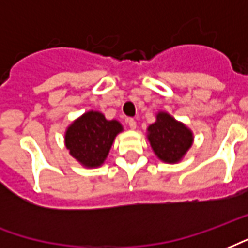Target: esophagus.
I'll list each match as a JSON object with an SVG mask.
<instances>
[{
	"label": "esophagus",
	"mask_w": 248,
	"mask_h": 248,
	"mask_svg": "<svg viewBox=\"0 0 248 248\" xmlns=\"http://www.w3.org/2000/svg\"><path fill=\"white\" fill-rule=\"evenodd\" d=\"M129 127L131 130H135L137 129V122H135L134 119L131 118V119H129Z\"/></svg>",
	"instance_id": "1"
}]
</instances>
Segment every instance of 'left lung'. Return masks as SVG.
Listing matches in <instances>:
<instances>
[{"label": "left lung", "mask_w": 248, "mask_h": 248, "mask_svg": "<svg viewBox=\"0 0 248 248\" xmlns=\"http://www.w3.org/2000/svg\"><path fill=\"white\" fill-rule=\"evenodd\" d=\"M147 127V140L154 154L165 163H179L194 143L191 129L166 111H158Z\"/></svg>", "instance_id": "left-lung-1"}]
</instances>
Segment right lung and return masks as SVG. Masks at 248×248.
<instances>
[{
    "mask_svg": "<svg viewBox=\"0 0 248 248\" xmlns=\"http://www.w3.org/2000/svg\"><path fill=\"white\" fill-rule=\"evenodd\" d=\"M122 131L119 121H108L101 111L89 110L66 127L65 146L81 166L95 169L105 163L115 137Z\"/></svg>",
    "mask_w": 248,
    "mask_h": 248,
    "instance_id": "obj_1",
    "label": "right lung"
}]
</instances>
